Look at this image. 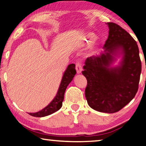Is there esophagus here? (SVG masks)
Returning <instances> with one entry per match:
<instances>
[{
	"label": "esophagus",
	"instance_id": "1",
	"mask_svg": "<svg viewBox=\"0 0 146 146\" xmlns=\"http://www.w3.org/2000/svg\"><path fill=\"white\" fill-rule=\"evenodd\" d=\"M76 72H77L78 74H80L82 73V67L81 64L79 62H77L76 64Z\"/></svg>",
	"mask_w": 146,
	"mask_h": 146
}]
</instances>
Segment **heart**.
<instances>
[{
  "label": "heart",
  "mask_w": 146,
  "mask_h": 146,
  "mask_svg": "<svg viewBox=\"0 0 146 146\" xmlns=\"http://www.w3.org/2000/svg\"><path fill=\"white\" fill-rule=\"evenodd\" d=\"M87 36V40H88V38L90 39V38H93V35L91 34V33H88V34L87 35V36Z\"/></svg>",
  "instance_id": "1"
}]
</instances>
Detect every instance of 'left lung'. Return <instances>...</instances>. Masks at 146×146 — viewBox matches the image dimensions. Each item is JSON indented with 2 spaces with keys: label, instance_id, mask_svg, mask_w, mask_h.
<instances>
[{
  "label": "left lung",
  "instance_id": "1",
  "mask_svg": "<svg viewBox=\"0 0 146 146\" xmlns=\"http://www.w3.org/2000/svg\"><path fill=\"white\" fill-rule=\"evenodd\" d=\"M106 24L110 30L104 51L86 59L82 74L88 81L85 95L88 105L97 111L113 113L135 97L142 65L137 43L130 34L117 24ZM120 56L119 65L113 66Z\"/></svg>",
  "mask_w": 146,
  "mask_h": 146
}]
</instances>
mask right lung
I'll return each mask as SVG.
<instances>
[{"instance_id": "1", "label": "right lung", "mask_w": 146, "mask_h": 146, "mask_svg": "<svg viewBox=\"0 0 146 146\" xmlns=\"http://www.w3.org/2000/svg\"><path fill=\"white\" fill-rule=\"evenodd\" d=\"M76 73L75 70V65L74 64H71L68 66L67 69L64 73L62 78L60 86L55 98L49 104L42 110L36 113H29L28 114L35 117H44L46 116L53 114V113L57 111L60 110L64 98V93L66 88L75 76Z\"/></svg>"}]
</instances>
